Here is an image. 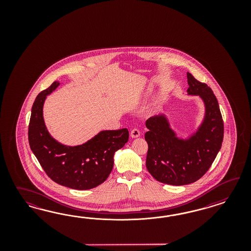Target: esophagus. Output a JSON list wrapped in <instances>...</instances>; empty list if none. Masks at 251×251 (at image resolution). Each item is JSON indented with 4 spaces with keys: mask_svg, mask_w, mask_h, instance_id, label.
<instances>
[{
    "mask_svg": "<svg viewBox=\"0 0 251 251\" xmlns=\"http://www.w3.org/2000/svg\"><path fill=\"white\" fill-rule=\"evenodd\" d=\"M140 135H141V133H140V130H139V129H131V131H130V137H131V138H138Z\"/></svg>",
    "mask_w": 251,
    "mask_h": 251,
    "instance_id": "34e87169",
    "label": "esophagus"
}]
</instances>
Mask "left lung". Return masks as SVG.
Masks as SVG:
<instances>
[{
    "instance_id": "left-lung-1",
    "label": "left lung",
    "mask_w": 251,
    "mask_h": 251,
    "mask_svg": "<svg viewBox=\"0 0 251 251\" xmlns=\"http://www.w3.org/2000/svg\"><path fill=\"white\" fill-rule=\"evenodd\" d=\"M188 94L199 97L204 113L194 131L185 138L173 129L167 114L149 118L145 126L148 144L146 168L159 182L174 186L195 182L205 174L219 152L224 139V123L213 90L187 73Z\"/></svg>"
}]
</instances>
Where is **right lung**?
Returning a JSON list of instances; mask_svg holds the SVG:
<instances>
[{
	"instance_id": "obj_1",
	"label": "right lung",
	"mask_w": 251,
	"mask_h": 251,
	"mask_svg": "<svg viewBox=\"0 0 251 251\" xmlns=\"http://www.w3.org/2000/svg\"><path fill=\"white\" fill-rule=\"evenodd\" d=\"M60 84L54 82L35 99L28 127L29 145L54 182L74 190H90L104 182L110 174L114 153L129 141V130H100L87 142L74 146L58 142L46 126L43 107L47 97Z\"/></svg>"
}]
</instances>
